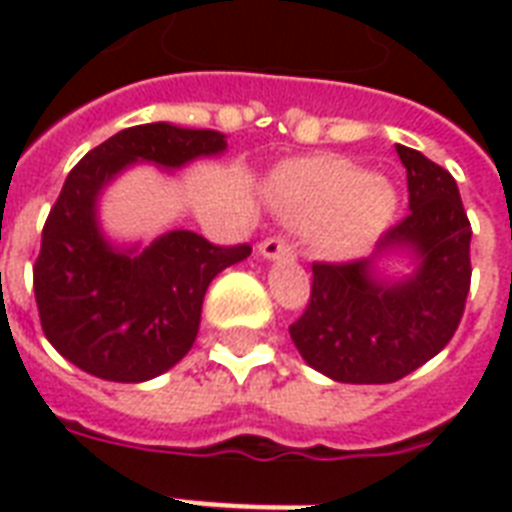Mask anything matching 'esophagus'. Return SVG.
<instances>
[{
  "instance_id": "1",
  "label": "esophagus",
  "mask_w": 512,
  "mask_h": 512,
  "mask_svg": "<svg viewBox=\"0 0 512 512\" xmlns=\"http://www.w3.org/2000/svg\"><path fill=\"white\" fill-rule=\"evenodd\" d=\"M260 255L268 257V260H292L295 257V244L287 239V236H268V239L260 241Z\"/></svg>"
}]
</instances>
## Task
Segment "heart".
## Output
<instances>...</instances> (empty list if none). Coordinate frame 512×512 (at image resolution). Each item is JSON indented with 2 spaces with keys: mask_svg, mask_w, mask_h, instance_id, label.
I'll return each mask as SVG.
<instances>
[{
  "mask_svg": "<svg viewBox=\"0 0 512 512\" xmlns=\"http://www.w3.org/2000/svg\"><path fill=\"white\" fill-rule=\"evenodd\" d=\"M271 191L289 220L316 223V244L332 257L364 252L396 207L385 180L340 156L287 162L273 175Z\"/></svg>",
  "mask_w": 512,
  "mask_h": 512,
  "instance_id": "1",
  "label": "heart"
}]
</instances>
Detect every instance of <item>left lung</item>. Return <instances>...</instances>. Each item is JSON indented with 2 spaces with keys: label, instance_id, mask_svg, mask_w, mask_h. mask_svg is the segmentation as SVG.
Instances as JSON below:
<instances>
[{
  "label": "left lung",
  "instance_id": "8db88e82",
  "mask_svg": "<svg viewBox=\"0 0 512 512\" xmlns=\"http://www.w3.org/2000/svg\"><path fill=\"white\" fill-rule=\"evenodd\" d=\"M409 212L372 257L313 263L311 300L289 327L300 356L337 382H396L441 353L460 327L470 292V220L454 177L428 156L396 146ZM409 248L421 265L404 282L376 279V263Z\"/></svg>",
  "mask_w": 512,
  "mask_h": 512
}]
</instances>
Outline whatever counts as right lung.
<instances>
[{"label": "right lung", "instance_id": "add662e5", "mask_svg": "<svg viewBox=\"0 0 512 512\" xmlns=\"http://www.w3.org/2000/svg\"><path fill=\"white\" fill-rule=\"evenodd\" d=\"M220 151L225 135L215 130L138 124L92 148L68 172L34 263L39 321L60 356L100 380L143 382L191 350L209 281L252 247H220L193 231H170L140 255L119 252L100 236L95 201L127 164L172 170Z\"/></svg>", "mask_w": 512, "mask_h": 512}]
</instances>
